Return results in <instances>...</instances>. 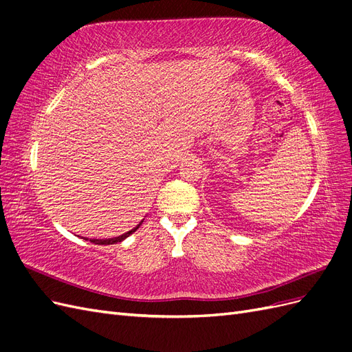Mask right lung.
Returning a JSON list of instances; mask_svg holds the SVG:
<instances>
[{
  "mask_svg": "<svg viewBox=\"0 0 352 352\" xmlns=\"http://www.w3.org/2000/svg\"><path fill=\"white\" fill-rule=\"evenodd\" d=\"M142 225V221L140 223V225H138L135 229H132V230H129V232H126L124 235H122V236H117V238H110V239H89L92 243H97V245H113V243H117V242H122L123 239H126L127 236L129 235H132L133 232H136V229L140 228Z\"/></svg>",
  "mask_w": 352,
  "mask_h": 352,
  "instance_id": "right-lung-1",
  "label": "right lung"
}]
</instances>
